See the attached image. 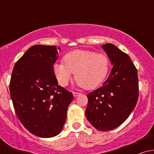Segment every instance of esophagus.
Here are the masks:
<instances>
[{"label":"esophagus","mask_w":154,"mask_h":154,"mask_svg":"<svg viewBox=\"0 0 154 154\" xmlns=\"http://www.w3.org/2000/svg\"><path fill=\"white\" fill-rule=\"evenodd\" d=\"M80 95V93H77V92H73V95L74 97H77L78 96V95Z\"/></svg>","instance_id":"obj_1"}]
</instances>
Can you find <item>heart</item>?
I'll return each mask as SVG.
<instances>
[{
	"label": "heart",
	"instance_id": "heart-1",
	"mask_svg": "<svg viewBox=\"0 0 154 154\" xmlns=\"http://www.w3.org/2000/svg\"><path fill=\"white\" fill-rule=\"evenodd\" d=\"M63 63L54 65V73L61 86L68 85L72 74L79 86L93 89L105 79L109 70V60L106 55L93 51L76 50L63 56Z\"/></svg>",
	"mask_w": 154,
	"mask_h": 154
}]
</instances>
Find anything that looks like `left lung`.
Masks as SVG:
<instances>
[{
  "label": "left lung",
  "mask_w": 154,
  "mask_h": 154,
  "mask_svg": "<svg viewBox=\"0 0 154 154\" xmlns=\"http://www.w3.org/2000/svg\"><path fill=\"white\" fill-rule=\"evenodd\" d=\"M102 48L112 69L103 86L88 93L85 116L97 130L109 131L128 118L138 99L137 69L128 54L111 43Z\"/></svg>",
  "instance_id": "8db88e82"
}]
</instances>
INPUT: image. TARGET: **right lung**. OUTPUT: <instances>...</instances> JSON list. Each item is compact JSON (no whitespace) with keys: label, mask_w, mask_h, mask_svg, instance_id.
Listing matches in <instances>:
<instances>
[{"label":"right lung","mask_w":154,"mask_h":154,"mask_svg":"<svg viewBox=\"0 0 154 154\" xmlns=\"http://www.w3.org/2000/svg\"><path fill=\"white\" fill-rule=\"evenodd\" d=\"M59 48L35 45L14 66L10 95L19 121L40 137L59 135L66 120L73 94L58 85L54 64Z\"/></svg>","instance_id":"right-lung-1"}]
</instances>
